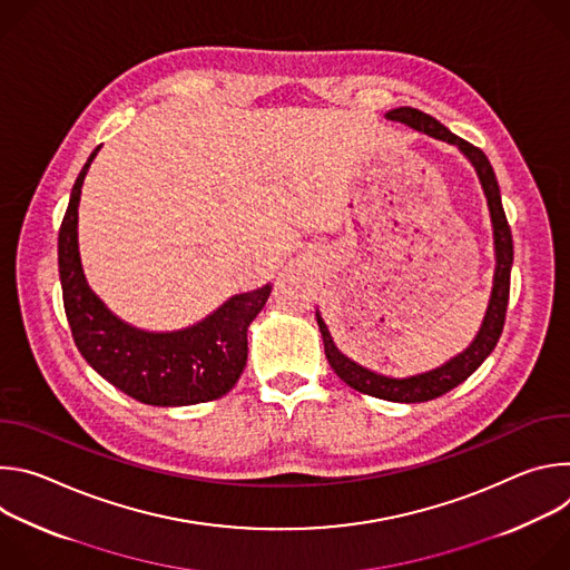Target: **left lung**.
I'll list each match as a JSON object with an SVG mask.
<instances>
[{"mask_svg":"<svg viewBox=\"0 0 570 570\" xmlns=\"http://www.w3.org/2000/svg\"><path fill=\"white\" fill-rule=\"evenodd\" d=\"M385 117L392 119V121L409 124L415 130L426 132L431 137L455 144L471 159V165L478 171V178H480L484 196H487V205H490V212H492V223H494L497 275H494V291H492L490 308H487L484 322H482V327H480L475 341L471 343V347L466 352H462L460 356H455L453 361H449L446 365H442L433 372L420 374V376H411V379H390V376L374 374V372L356 365L354 361H350L347 356H343L338 352V347L332 341L327 324H324L320 313H315L320 332H322V341H324V354H327V361H330L332 370L341 376V381H345L350 387H354L363 394L379 396V399H385V401L420 403V401L438 399V396L446 394L449 390H453L455 385H460L462 381H466L482 365V361L494 352V347H497V343L503 334V327H505L514 246H512V229H510V223H508V216H505V209H503V203H501L499 183H497L494 169L490 165V159H487V155L478 146H473L466 139L453 135L435 117H431V115H426L417 108H396V110H390Z\"/></svg>","mask_w":570,"mask_h":570,"instance_id":"left-lung-1","label":"left lung"}]
</instances>
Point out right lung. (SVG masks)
Here are the masks:
<instances>
[{"instance_id": "obj_1", "label": "right lung", "mask_w": 570, "mask_h": 570, "mask_svg": "<svg viewBox=\"0 0 570 570\" xmlns=\"http://www.w3.org/2000/svg\"><path fill=\"white\" fill-rule=\"evenodd\" d=\"M95 153L78 174L58 232V271L71 338L106 381L150 405H191L223 396L248 361V327L264 308L271 284L227 299L196 327L146 334L117 320L88 288L78 259L80 185Z\"/></svg>"}]
</instances>
